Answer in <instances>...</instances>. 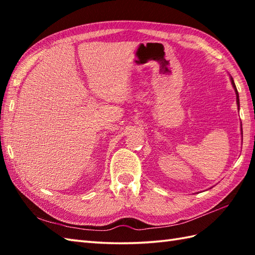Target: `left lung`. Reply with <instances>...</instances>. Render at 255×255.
I'll use <instances>...</instances> for the list:
<instances>
[{
	"instance_id": "left-lung-1",
	"label": "left lung",
	"mask_w": 255,
	"mask_h": 255,
	"mask_svg": "<svg viewBox=\"0 0 255 255\" xmlns=\"http://www.w3.org/2000/svg\"><path fill=\"white\" fill-rule=\"evenodd\" d=\"M230 81H231L232 88L235 89V92H236V96H237V104H238V107H239V105H240V103H239V93H238L237 88H236V84H235V82H234V79H232L231 75H230ZM241 131H242V128H241Z\"/></svg>"
}]
</instances>
